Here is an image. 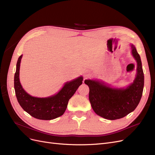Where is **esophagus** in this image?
Instances as JSON below:
<instances>
[{
	"mask_svg": "<svg viewBox=\"0 0 155 155\" xmlns=\"http://www.w3.org/2000/svg\"><path fill=\"white\" fill-rule=\"evenodd\" d=\"M88 75H89V74H85V77H87V76H88Z\"/></svg>",
	"mask_w": 155,
	"mask_h": 155,
	"instance_id": "34e87169",
	"label": "esophagus"
}]
</instances>
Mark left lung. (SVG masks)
Masks as SVG:
<instances>
[{"mask_svg":"<svg viewBox=\"0 0 155 155\" xmlns=\"http://www.w3.org/2000/svg\"><path fill=\"white\" fill-rule=\"evenodd\" d=\"M131 52L137 61V75L134 81L126 88H112L104 82L86 79L89 87V101L92 109L102 118L114 120L129 114L138 106L144 85V75L140 56L133 45Z\"/></svg>","mask_w":155,"mask_h":155,"instance_id":"8db88e82","label":"left lung"}]
</instances>
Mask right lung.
<instances>
[{
	"label": "right lung",
	"mask_w": 155,
	"mask_h": 155,
	"mask_svg": "<svg viewBox=\"0 0 155 155\" xmlns=\"http://www.w3.org/2000/svg\"><path fill=\"white\" fill-rule=\"evenodd\" d=\"M22 55L18 59L14 76V88L18 104L24 110L35 118L50 120L62 116L67 109L69 100L82 84L80 76L68 81L56 94L47 97H36L28 94L21 85L19 80L20 64Z\"/></svg>",
	"instance_id": "1"
}]
</instances>
